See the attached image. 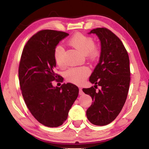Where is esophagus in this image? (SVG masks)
I'll use <instances>...</instances> for the list:
<instances>
[{
  "label": "esophagus",
  "mask_w": 149,
  "mask_h": 149,
  "mask_svg": "<svg viewBox=\"0 0 149 149\" xmlns=\"http://www.w3.org/2000/svg\"><path fill=\"white\" fill-rule=\"evenodd\" d=\"M79 94L80 95H84V91H82V89H79Z\"/></svg>",
  "instance_id": "1"
}]
</instances>
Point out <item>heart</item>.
<instances>
[{
    "label": "heart",
    "instance_id": "1",
    "mask_svg": "<svg viewBox=\"0 0 149 149\" xmlns=\"http://www.w3.org/2000/svg\"><path fill=\"white\" fill-rule=\"evenodd\" d=\"M68 42L72 47L91 58H95L97 56L98 49L95 46L94 40L92 37L77 33L70 39ZM64 53V48L60 45H57L54 49V57L56 64L60 67H64L65 65ZM89 74L90 70L89 68L81 66L69 69L65 72V77L68 81L75 84H81L85 81Z\"/></svg>",
    "mask_w": 149,
    "mask_h": 149
}]
</instances>
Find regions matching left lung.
<instances>
[{
  "mask_svg": "<svg viewBox=\"0 0 149 149\" xmlns=\"http://www.w3.org/2000/svg\"><path fill=\"white\" fill-rule=\"evenodd\" d=\"M97 35L101 52L99 62L89 77L94 87L83 89L93 102L88 108L87 119L96 125H106L114 121L124 105L130 83V59L121 40L104 27L94 29L89 34ZM100 86L97 92L95 89Z\"/></svg>",
  "mask_w": 149,
  "mask_h": 149,
  "instance_id": "obj_1",
  "label": "left lung"
}]
</instances>
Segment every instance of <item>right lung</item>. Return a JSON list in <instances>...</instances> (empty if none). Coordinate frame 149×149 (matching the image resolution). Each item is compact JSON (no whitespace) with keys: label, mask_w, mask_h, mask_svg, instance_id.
<instances>
[{"label":"right lung","mask_w":149,"mask_h":149,"mask_svg":"<svg viewBox=\"0 0 149 149\" xmlns=\"http://www.w3.org/2000/svg\"><path fill=\"white\" fill-rule=\"evenodd\" d=\"M69 34L45 29L32 36L25 45L18 75L20 89L27 108L39 123L50 127L63 124L76 100L79 89L72 84L53 87L52 81L62 77L54 72L57 45Z\"/></svg>","instance_id":"right-lung-1"}]
</instances>
